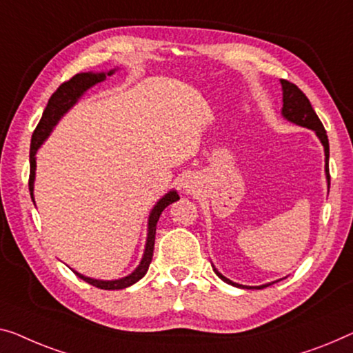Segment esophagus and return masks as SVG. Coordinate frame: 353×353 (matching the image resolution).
<instances>
[{"label": "esophagus", "mask_w": 353, "mask_h": 353, "mask_svg": "<svg viewBox=\"0 0 353 353\" xmlns=\"http://www.w3.org/2000/svg\"><path fill=\"white\" fill-rule=\"evenodd\" d=\"M193 183H194V182H192V181H187V182H185V190H187L188 193L193 192V188H194Z\"/></svg>", "instance_id": "1"}]
</instances>
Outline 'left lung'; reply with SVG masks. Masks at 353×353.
<instances>
[{
  "label": "left lung",
  "mask_w": 353,
  "mask_h": 353,
  "mask_svg": "<svg viewBox=\"0 0 353 353\" xmlns=\"http://www.w3.org/2000/svg\"><path fill=\"white\" fill-rule=\"evenodd\" d=\"M282 88H283V108H282V114L283 117L290 122L296 123L299 126H306V128L314 130L317 136L322 141V144L325 147V161H327V179H328V185H330V168H328V160H330V144H328V136H327V130H325L323 123L320 122L319 115L315 114V110L312 108L311 101H309L306 94H304L299 88L294 85V83L285 81L282 79ZM215 274H217L222 281H225L227 283H231L234 287H243L239 283L231 282L230 279L223 277L217 270H214ZM271 285V283H268ZM268 285H261V287H255V288H265ZM243 288H252V287H243Z\"/></svg>",
  "instance_id": "obj_1"
}]
</instances>
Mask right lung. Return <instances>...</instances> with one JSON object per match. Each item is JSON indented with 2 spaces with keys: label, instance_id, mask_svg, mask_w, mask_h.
Masks as SVG:
<instances>
[{
  "label": "right lung",
  "instance_id": "right-lung-1",
  "mask_svg": "<svg viewBox=\"0 0 353 353\" xmlns=\"http://www.w3.org/2000/svg\"><path fill=\"white\" fill-rule=\"evenodd\" d=\"M112 74V71L104 74V72H99V74H92V72H81V74L72 76L70 81L63 82L61 85L57 88V90L52 93V97L49 98V103L42 112V117L39 120L38 126H36L33 131V136H31V145H30V179H28V188H30V194L31 199H33V182H34V170H36V160H34V154L38 152L39 145L42 144L47 136H49L50 130L54 128V125L59 122V119L63 114L70 109L72 104L77 101V98L90 88L92 85L98 82H103L106 76ZM179 199V194L176 192H170L165 198H161L157 206L152 210L150 217H149V234H147V244H145V252L143 256V261L141 265L136 268L134 272H131L130 276H126L123 279H119V281H94V279L85 277L82 274L76 272V276H79L82 281H85L90 283V285L101 288V290H120V288H126L130 285H133L134 282H138L141 277H143L147 270H149V265L152 261V256H154V245H155V233H157V222H159L160 215L163 210H165L166 206H170L171 203H174Z\"/></svg>",
  "mask_w": 353,
  "mask_h": 353
}]
</instances>
